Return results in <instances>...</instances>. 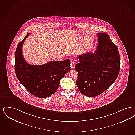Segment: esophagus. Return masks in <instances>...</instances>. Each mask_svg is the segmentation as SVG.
<instances>
[{"label":"esophagus","mask_w":135,"mask_h":135,"mask_svg":"<svg viewBox=\"0 0 135 135\" xmlns=\"http://www.w3.org/2000/svg\"><path fill=\"white\" fill-rule=\"evenodd\" d=\"M75 65V62H73V61H71L70 62V67L72 69H74V68Z\"/></svg>","instance_id":"obj_1"}]
</instances>
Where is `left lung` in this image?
<instances>
[{"label":"left lung","instance_id":"1","mask_svg":"<svg viewBox=\"0 0 135 135\" xmlns=\"http://www.w3.org/2000/svg\"><path fill=\"white\" fill-rule=\"evenodd\" d=\"M94 52L79 55L75 66L78 76L79 91L88 97H95L107 90L115 81L120 69V56L116 45L106 33H98Z\"/></svg>","mask_w":135,"mask_h":135}]
</instances>
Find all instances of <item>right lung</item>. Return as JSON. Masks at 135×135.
I'll use <instances>...</instances> for the list:
<instances>
[{
	"mask_svg": "<svg viewBox=\"0 0 135 135\" xmlns=\"http://www.w3.org/2000/svg\"><path fill=\"white\" fill-rule=\"evenodd\" d=\"M30 33L20 42L15 52V70L21 84L35 96L44 98L57 90L61 79L71 70L70 60L51 61L41 65H30L23 57V43Z\"/></svg>",
	"mask_w": 135,
	"mask_h": 135,
	"instance_id": "1",
	"label": "right lung"
}]
</instances>
